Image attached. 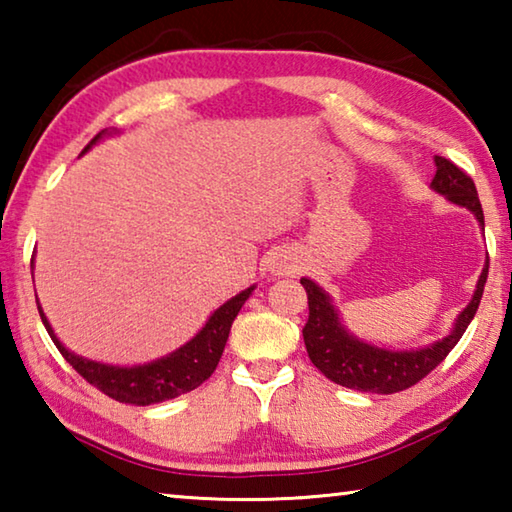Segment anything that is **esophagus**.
<instances>
[{
	"label": "esophagus",
	"instance_id": "1",
	"mask_svg": "<svg viewBox=\"0 0 512 512\" xmlns=\"http://www.w3.org/2000/svg\"><path fill=\"white\" fill-rule=\"evenodd\" d=\"M298 266H300V259L296 255L287 253V250H282V253L273 255L271 266L268 268H271L273 275H291L298 271Z\"/></svg>",
	"mask_w": 512,
	"mask_h": 512
}]
</instances>
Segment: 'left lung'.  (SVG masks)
Here are the masks:
<instances>
[{
  "label": "left lung",
  "mask_w": 512,
  "mask_h": 512,
  "mask_svg": "<svg viewBox=\"0 0 512 512\" xmlns=\"http://www.w3.org/2000/svg\"><path fill=\"white\" fill-rule=\"evenodd\" d=\"M433 162H436V176L431 180L433 192L470 210L483 228V210L472 178L440 155H436ZM485 280H488V259H485L479 282H476L472 300L456 316L452 332L443 339L415 350H388L357 339L341 323L339 309L334 307L329 293L309 277H302L300 284L305 287L309 300V320L302 329L309 359L334 384L354 388V391L379 395L406 391V388L418 384L422 377H427L461 341L467 325L472 323L476 309H479Z\"/></svg>",
  "instance_id": "left-lung-1"
}]
</instances>
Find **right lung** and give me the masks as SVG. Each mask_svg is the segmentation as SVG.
<instances>
[{
  "label": "right lung",
  "mask_w": 512,
  "mask_h": 512,
  "mask_svg": "<svg viewBox=\"0 0 512 512\" xmlns=\"http://www.w3.org/2000/svg\"><path fill=\"white\" fill-rule=\"evenodd\" d=\"M103 135H108V131H101L94 137V140L85 146L83 153L90 151ZM253 291L255 284L237 293V296L230 298L228 302H223V305L207 318V323L192 341L180 345L178 350H173L167 357H160L151 363H142V366H110V363L92 361L81 357V354H74L60 343V339L54 334V327L49 325L45 311H42L40 305L38 311L58 352L63 354L69 366L79 372L85 381H90L92 386H97L101 393H106L117 402L149 406L194 391V388L201 386L205 379H210L216 366H219L225 343H228L230 327L235 323L239 309L244 307V302L253 296Z\"/></svg>",
  "instance_id": "add662e5"
}]
</instances>
